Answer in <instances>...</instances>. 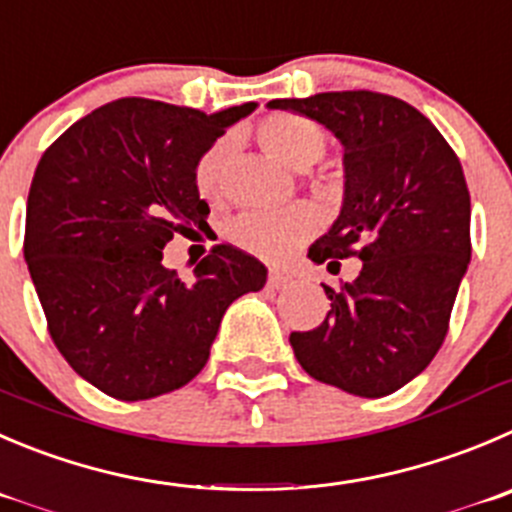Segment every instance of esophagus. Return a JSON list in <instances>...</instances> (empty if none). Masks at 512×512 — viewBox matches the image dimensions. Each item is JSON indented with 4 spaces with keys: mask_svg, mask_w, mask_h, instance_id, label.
<instances>
[{
    "mask_svg": "<svg viewBox=\"0 0 512 512\" xmlns=\"http://www.w3.org/2000/svg\"><path fill=\"white\" fill-rule=\"evenodd\" d=\"M269 286L271 289H286V286H291V276L284 274V271H269Z\"/></svg>",
    "mask_w": 512,
    "mask_h": 512,
    "instance_id": "obj_1",
    "label": "esophagus"
}]
</instances>
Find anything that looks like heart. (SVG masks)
<instances>
[{
    "label": "heart",
    "instance_id": "b5f03b06",
    "mask_svg": "<svg viewBox=\"0 0 512 512\" xmlns=\"http://www.w3.org/2000/svg\"><path fill=\"white\" fill-rule=\"evenodd\" d=\"M256 135H259V143L266 153H271L294 170L311 168L326 150L324 130L314 120L301 118V115H269L266 120H261ZM226 150V140H218L196 163L193 180H196V191L206 201H216L221 196V168ZM314 228L316 216L309 208L291 206L276 213H241L228 223L226 233L231 243H236L241 251L261 256V259H284L286 253L294 251L304 238L311 236Z\"/></svg>",
    "mask_w": 512,
    "mask_h": 512
}]
</instances>
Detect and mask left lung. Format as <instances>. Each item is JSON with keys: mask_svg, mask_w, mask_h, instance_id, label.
I'll return each mask as SVG.
<instances>
[{"mask_svg": "<svg viewBox=\"0 0 512 512\" xmlns=\"http://www.w3.org/2000/svg\"><path fill=\"white\" fill-rule=\"evenodd\" d=\"M324 125L344 148L337 221L309 248L314 264L362 271L311 332L289 337L306 374L357 397H384L425 372L442 347L470 264V193L440 130L405 100L369 90L271 100Z\"/></svg>", "mask_w": 512, "mask_h": 512, "instance_id": "obj_1", "label": "left lung"}]
</instances>
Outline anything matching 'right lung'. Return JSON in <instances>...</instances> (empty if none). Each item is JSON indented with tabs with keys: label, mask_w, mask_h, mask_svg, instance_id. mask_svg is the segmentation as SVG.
Returning <instances> with one entry per match:
<instances>
[{
	"label": "right lung",
	"mask_w": 512,
	"mask_h": 512,
	"mask_svg": "<svg viewBox=\"0 0 512 512\" xmlns=\"http://www.w3.org/2000/svg\"><path fill=\"white\" fill-rule=\"evenodd\" d=\"M256 102L201 113L123 97L65 130L27 198L24 261L55 347L82 379L125 402L191 382L223 314L266 284V266L216 246L183 281L163 266L175 231L206 223L196 163Z\"/></svg>",
	"instance_id": "1"
}]
</instances>
